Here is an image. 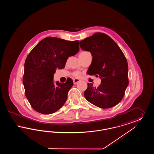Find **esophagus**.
Returning <instances> with one entry per match:
<instances>
[{
    "mask_svg": "<svg viewBox=\"0 0 154 154\" xmlns=\"http://www.w3.org/2000/svg\"><path fill=\"white\" fill-rule=\"evenodd\" d=\"M79 79H74L73 80V82H74V84H77V82H79Z\"/></svg>",
    "mask_w": 154,
    "mask_h": 154,
    "instance_id": "obj_1",
    "label": "esophagus"
}]
</instances>
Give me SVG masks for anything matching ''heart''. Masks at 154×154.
<instances>
[{
	"mask_svg": "<svg viewBox=\"0 0 154 154\" xmlns=\"http://www.w3.org/2000/svg\"><path fill=\"white\" fill-rule=\"evenodd\" d=\"M87 52L88 51H85L81 52L80 54H84V53H85V52ZM74 75L75 77H79L80 75V74L79 72H74Z\"/></svg>",
	"mask_w": 154,
	"mask_h": 154,
	"instance_id": "obj_1",
	"label": "heart"
}]
</instances>
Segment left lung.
<instances>
[{"mask_svg":"<svg viewBox=\"0 0 154 154\" xmlns=\"http://www.w3.org/2000/svg\"><path fill=\"white\" fill-rule=\"evenodd\" d=\"M80 46L93 57L87 74L101 79L98 87L88 83L85 97L102 109L114 107L123 99L129 84L128 65L123 52L110 36L100 32L81 40Z\"/></svg>","mask_w":154,"mask_h":154,"instance_id":"8db88e82","label":"left lung"}]
</instances>
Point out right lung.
<instances>
[{"label":"right lung","mask_w":154,"mask_h":154,"mask_svg":"<svg viewBox=\"0 0 154 154\" xmlns=\"http://www.w3.org/2000/svg\"><path fill=\"white\" fill-rule=\"evenodd\" d=\"M78 40L68 41L47 37L30 52L25 60L23 84L25 96L37 112L50 114L65 104L73 81L68 78L65 83L54 84L56 69H62L69 57L79 51Z\"/></svg>","instance_id":"1"}]
</instances>
